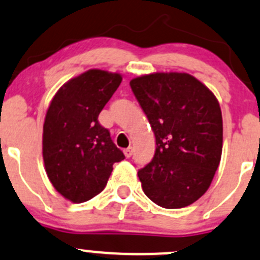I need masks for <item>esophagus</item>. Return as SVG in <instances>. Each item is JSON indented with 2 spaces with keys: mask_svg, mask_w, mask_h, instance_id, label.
I'll use <instances>...</instances> for the list:
<instances>
[{
  "mask_svg": "<svg viewBox=\"0 0 260 260\" xmlns=\"http://www.w3.org/2000/svg\"><path fill=\"white\" fill-rule=\"evenodd\" d=\"M124 154H125V156H126V157H130L131 155H133V148L125 149L124 150Z\"/></svg>",
  "mask_w": 260,
  "mask_h": 260,
  "instance_id": "34e87169",
  "label": "esophagus"
}]
</instances>
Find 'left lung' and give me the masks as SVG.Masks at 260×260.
Wrapping results in <instances>:
<instances>
[{
	"mask_svg": "<svg viewBox=\"0 0 260 260\" xmlns=\"http://www.w3.org/2000/svg\"><path fill=\"white\" fill-rule=\"evenodd\" d=\"M131 90L154 131L156 150L139 170L144 192L167 209L188 207L205 194L223 150V119L215 95L186 72L135 77Z\"/></svg>",
	"mask_w": 260,
	"mask_h": 260,
	"instance_id": "left-lung-1",
	"label": "left lung"
}]
</instances>
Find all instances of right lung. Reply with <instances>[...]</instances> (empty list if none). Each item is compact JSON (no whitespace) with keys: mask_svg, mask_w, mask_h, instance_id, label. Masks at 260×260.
Returning <instances> with one entry per match:
<instances>
[{"mask_svg":"<svg viewBox=\"0 0 260 260\" xmlns=\"http://www.w3.org/2000/svg\"><path fill=\"white\" fill-rule=\"evenodd\" d=\"M121 75L92 69L58 89L51 100L42 134L45 170L53 188L72 203L103 191L112 165L125 159L98 117Z\"/></svg>","mask_w":260,"mask_h":260,"instance_id":"add662e5","label":"right lung"}]
</instances>
